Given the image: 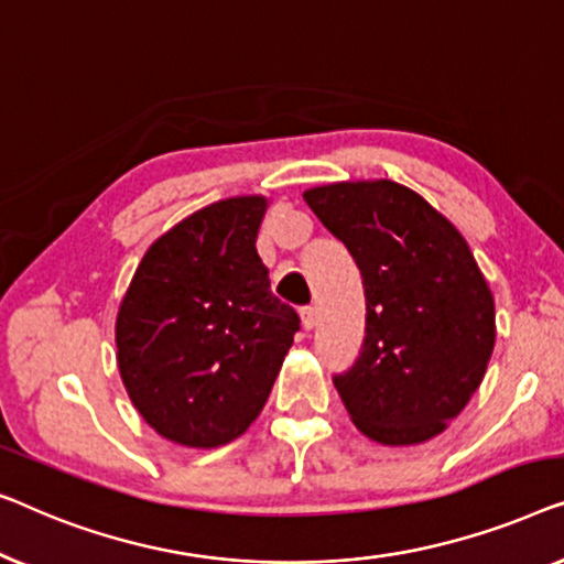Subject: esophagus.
<instances>
[{"instance_id": "1", "label": "esophagus", "mask_w": 564, "mask_h": 564, "mask_svg": "<svg viewBox=\"0 0 564 564\" xmlns=\"http://www.w3.org/2000/svg\"><path fill=\"white\" fill-rule=\"evenodd\" d=\"M301 324H304V329H314V324H316V308L314 306L301 308Z\"/></svg>"}]
</instances>
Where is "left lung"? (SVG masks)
Here are the masks:
<instances>
[{"label":"left lung","mask_w":564,"mask_h":564,"mask_svg":"<svg viewBox=\"0 0 564 564\" xmlns=\"http://www.w3.org/2000/svg\"><path fill=\"white\" fill-rule=\"evenodd\" d=\"M304 202L350 250L365 339L335 386L365 437L419 444L444 432L486 376L496 306L465 237L393 181L308 188Z\"/></svg>","instance_id":"8db88e82"}]
</instances>
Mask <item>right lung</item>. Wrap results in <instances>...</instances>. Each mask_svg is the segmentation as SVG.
<instances>
[{
    "label": "right lung",
    "mask_w": 564,
    "mask_h": 564,
    "mask_svg": "<svg viewBox=\"0 0 564 564\" xmlns=\"http://www.w3.org/2000/svg\"><path fill=\"white\" fill-rule=\"evenodd\" d=\"M268 202L235 196L178 221L140 260L117 314V362L140 416L219 447L263 411L299 332L256 250Z\"/></svg>",
    "instance_id": "add662e5"
}]
</instances>
